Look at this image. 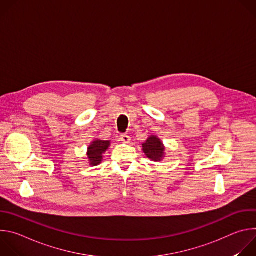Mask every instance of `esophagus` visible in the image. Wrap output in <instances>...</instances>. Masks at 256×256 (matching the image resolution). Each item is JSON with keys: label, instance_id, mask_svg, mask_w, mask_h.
Segmentation results:
<instances>
[{"label": "esophagus", "instance_id": "34e87169", "mask_svg": "<svg viewBox=\"0 0 256 256\" xmlns=\"http://www.w3.org/2000/svg\"><path fill=\"white\" fill-rule=\"evenodd\" d=\"M120 140H122V142H126V144H128V142H130V136H128V134H122L120 136Z\"/></svg>", "mask_w": 256, "mask_h": 256}]
</instances>
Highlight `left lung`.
I'll return each instance as SVG.
<instances>
[{"label":"left lung","mask_w":256,"mask_h":256,"mask_svg":"<svg viewBox=\"0 0 256 256\" xmlns=\"http://www.w3.org/2000/svg\"><path fill=\"white\" fill-rule=\"evenodd\" d=\"M142 150L151 161L161 162L165 157V146L157 136H150L142 144Z\"/></svg>","instance_id":"8db88e82"}]
</instances>
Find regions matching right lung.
Segmentation results:
<instances>
[{
    "label": "right lung",
    "instance_id": "add662e5",
    "mask_svg": "<svg viewBox=\"0 0 256 256\" xmlns=\"http://www.w3.org/2000/svg\"><path fill=\"white\" fill-rule=\"evenodd\" d=\"M110 140L94 138L87 148V158L90 166H97L103 160V154L110 147Z\"/></svg>",
    "mask_w": 256,
    "mask_h": 256
}]
</instances>
